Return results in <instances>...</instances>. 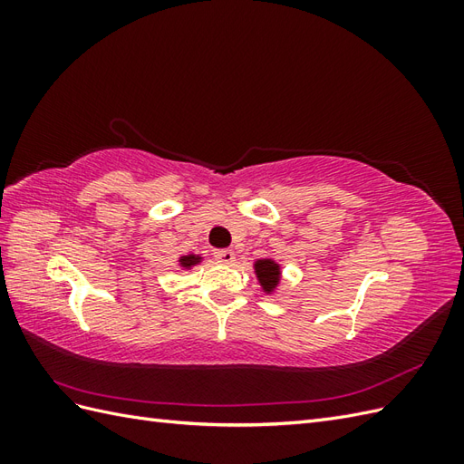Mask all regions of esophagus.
Masks as SVG:
<instances>
[{
  "label": "esophagus",
  "instance_id": "esophagus-1",
  "mask_svg": "<svg viewBox=\"0 0 464 464\" xmlns=\"http://www.w3.org/2000/svg\"><path fill=\"white\" fill-rule=\"evenodd\" d=\"M215 259L222 265H232L236 261V254L232 249H220V251H215Z\"/></svg>",
  "mask_w": 464,
  "mask_h": 464
}]
</instances>
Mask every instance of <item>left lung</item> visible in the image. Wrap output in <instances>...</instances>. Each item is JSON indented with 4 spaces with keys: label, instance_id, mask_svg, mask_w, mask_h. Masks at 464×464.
Returning <instances> with one entry per match:
<instances>
[{
    "label": "left lung",
    "instance_id": "8db88e82",
    "mask_svg": "<svg viewBox=\"0 0 464 464\" xmlns=\"http://www.w3.org/2000/svg\"><path fill=\"white\" fill-rule=\"evenodd\" d=\"M254 273L259 280L261 290L266 296H273L276 294L280 280H283V269H280V263H276L273 257H263L254 263Z\"/></svg>",
    "mask_w": 464,
    "mask_h": 464
}]
</instances>
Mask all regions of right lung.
Wrapping results in <instances>:
<instances>
[{"mask_svg": "<svg viewBox=\"0 0 464 464\" xmlns=\"http://www.w3.org/2000/svg\"><path fill=\"white\" fill-rule=\"evenodd\" d=\"M201 261H203V257H201V256H195V254H188V256L178 257V265H179L184 271L193 269V266L199 265Z\"/></svg>", "mask_w": 464, "mask_h": 464, "instance_id": "1", "label": "right lung"}]
</instances>
